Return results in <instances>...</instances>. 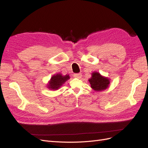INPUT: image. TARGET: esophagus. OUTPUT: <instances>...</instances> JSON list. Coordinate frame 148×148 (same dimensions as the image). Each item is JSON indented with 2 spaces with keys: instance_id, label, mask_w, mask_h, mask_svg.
Wrapping results in <instances>:
<instances>
[{
  "instance_id": "1",
  "label": "esophagus",
  "mask_w": 148,
  "mask_h": 148,
  "mask_svg": "<svg viewBox=\"0 0 148 148\" xmlns=\"http://www.w3.org/2000/svg\"><path fill=\"white\" fill-rule=\"evenodd\" d=\"M74 77L77 78H82V73H75L73 75Z\"/></svg>"
}]
</instances>
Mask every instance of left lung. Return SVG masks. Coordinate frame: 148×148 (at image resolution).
I'll return each instance as SVG.
<instances>
[{"label": "left lung", "instance_id": "left-lung-1", "mask_svg": "<svg viewBox=\"0 0 148 148\" xmlns=\"http://www.w3.org/2000/svg\"><path fill=\"white\" fill-rule=\"evenodd\" d=\"M91 87L95 91H102L107 89L110 84V79L102 76L97 71L91 73V77L88 79Z\"/></svg>", "mask_w": 148, "mask_h": 148}]
</instances>
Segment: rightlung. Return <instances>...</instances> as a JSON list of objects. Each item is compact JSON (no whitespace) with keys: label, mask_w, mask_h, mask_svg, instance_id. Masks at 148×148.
<instances>
[{"label":"right lung","mask_w":148,"mask_h":148,"mask_svg":"<svg viewBox=\"0 0 148 148\" xmlns=\"http://www.w3.org/2000/svg\"><path fill=\"white\" fill-rule=\"evenodd\" d=\"M70 79L69 75H62L61 73H57L53 75L49 80L47 84V88L50 90L56 91L60 88L63 84Z\"/></svg>","instance_id":"add662e5"}]
</instances>
